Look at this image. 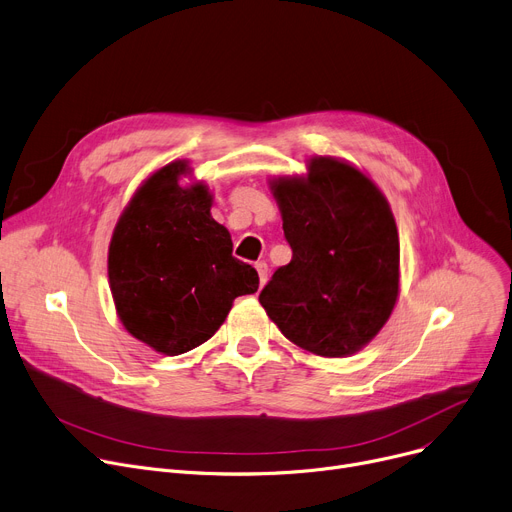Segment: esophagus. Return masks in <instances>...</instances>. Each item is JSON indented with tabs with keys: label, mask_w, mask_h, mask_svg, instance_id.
I'll return each instance as SVG.
<instances>
[{
	"label": "esophagus",
	"mask_w": 512,
	"mask_h": 512,
	"mask_svg": "<svg viewBox=\"0 0 512 512\" xmlns=\"http://www.w3.org/2000/svg\"><path fill=\"white\" fill-rule=\"evenodd\" d=\"M256 270H258V279H260V287L266 283L268 279V266L266 262H256Z\"/></svg>",
	"instance_id": "esophagus-1"
}]
</instances>
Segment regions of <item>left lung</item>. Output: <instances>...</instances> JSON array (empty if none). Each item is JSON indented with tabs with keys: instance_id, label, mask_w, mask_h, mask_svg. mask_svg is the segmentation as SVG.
Listing matches in <instances>:
<instances>
[{
	"instance_id": "left-lung-1",
	"label": "left lung",
	"mask_w": 512,
	"mask_h": 512,
	"mask_svg": "<svg viewBox=\"0 0 512 512\" xmlns=\"http://www.w3.org/2000/svg\"><path fill=\"white\" fill-rule=\"evenodd\" d=\"M289 264L275 270L260 304L299 349L347 357L364 349L399 297V231L372 179L333 157L306 175L270 179Z\"/></svg>"
}]
</instances>
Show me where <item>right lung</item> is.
Wrapping results in <instances>:
<instances>
[{
	"label": "right lung",
	"mask_w": 512,
	"mask_h": 512,
	"mask_svg": "<svg viewBox=\"0 0 512 512\" xmlns=\"http://www.w3.org/2000/svg\"><path fill=\"white\" fill-rule=\"evenodd\" d=\"M190 173L188 161H173L144 179L113 229L107 258L119 320L165 355L208 341L233 299L258 291V273L231 256L229 231L210 217L208 186L179 184Z\"/></svg>",
	"instance_id": "obj_1"
}]
</instances>
